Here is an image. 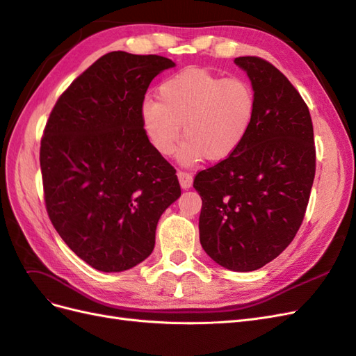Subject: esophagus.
<instances>
[{
	"label": "esophagus",
	"instance_id": "esophagus-1",
	"mask_svg": "<svg viewBox=\"0 0 356 356\" xmlns=\"http://www.w3.org/2000/svg\"><path fill=\"white\" fill-rule=\"evenodd\" d=\"M177 175H178L181 187L184 188V190H188L191 187V184H193V175L188 174V172H186V170H178Z\"/></svg>",
	"mask_w": 356,
	"mask_h": 356
}]
</instances>
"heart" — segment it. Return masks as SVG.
<instances>
[{
  "mask_svg": "<svg viewBox=\"0 0 356 356\" xmlns=\"http://www.w3.org/2000/svg\"><path fill=\"white\" fill-rule=\"evenodd\" d=\"M157 101L143 104V124L156 152L170 156L181 136L178 157L186 165L220 161L241 147L254 122L257 98L239 77L224 79L204 68H186L157 88Z\"/></svg>",
  "mask_w": 356,
  "mask_h": 356,
  "instance_id": "1",
  "label": "heart"
}]
</instances>
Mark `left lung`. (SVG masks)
<instances>
[{
  "label": "left lung",
  "mask_w": 356,
  "mask_h": 356,
  "mask_svg": "<svg viewBox=\"0 0 356 356\" xmlns=\"http://www.w3.org/2000/svg\"><path fill=\"white\" fill-rule=\"evenodd\" d=\"M255 92L254 122L227 159L197 172L200 243L215 263L257 270L293 242L316 170L314 124L285 75L258 56L236 58Z\"/></svg>",
  "instance_id": "1"
}]
</instances>
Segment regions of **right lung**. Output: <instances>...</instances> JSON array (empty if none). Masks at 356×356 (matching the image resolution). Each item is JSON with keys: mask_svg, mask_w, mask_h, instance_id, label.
I'll list each match as a JSON object with an SVG mask.
<instances>
[{"mask_svg": "<svg viewBox=\"0 0 356 356\" xmlns=\"http://www.w3.org/2000/svg\"><path fill=\"white\" fill-rule=\"evenodd\" d=\"M157 55L110 51L80 74L49 115L40 166L49 218L62 241L101 272H123L153 252L160 215L181 196L177 170L156 152L143 104Z\"/></svg>", "mask_w": 356, "mask_h": 356, "instance_id": "add662e5", "label": "right lung"}]
</instances>
